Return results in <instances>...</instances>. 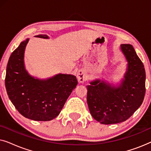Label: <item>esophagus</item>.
Segmentation results:
<instances>
[{"instance_id":"1","label":"esophagus","mask_w":151,"mask_h":151,"mask_svg":"<svg viewBox=\"0 0 151 151\" xmlns=\"http://www.w3.org/2000/svg\"><path fill=\"white\" fill-rule=\"evenodd\" d=\"M77 78L78 81L81 82V83L84 82L86 80L85 73H84V72L82 71V70H80V71H78V74H77Z\"/></svg>"}]
</instances>
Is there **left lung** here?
I'll list each match as a JSON object with an SVG mask.
<instances>
[{
	"label": "left lung",
	"mask_w": 151,
	"mask_h": 151,
	"mask_svg": "<svg viewBox=\"0 0 151 151\" xmlns=\"http://www.w3.org/2000/svg\"><path fill=\"white\" fill-rule=\"evenodd\" d=\"M128 62L124 79L118 86L103 80L90 82L87 104L93 117L103 124L122 122L129 118L143 102L146 92V72L133 46L121 45Z\"/></svg>",
	"instance_id": "1"
}]
</instances>
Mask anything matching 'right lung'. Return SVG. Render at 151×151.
Instances as JSON below:
<instances>
[{"instance_id":"1","label":"right lung","mask_w":151,"mask_h":151,"mask_svg":"<svg viewBox=\"0 0 151 151\" xmlns=\"http://www.w3.org/2000/svg\"><path fill=\"white\" fill-rule=\"evenodd\" d=\"M36 37L49 38L47 35ZM29 38L20 43L10 55L7 66L5 87L12 104L22 115L35 121L56 117L78 80L75 76L59 73L47 80L32 77L26 71L24 53Z\"/></svg>"}]
</instances>
